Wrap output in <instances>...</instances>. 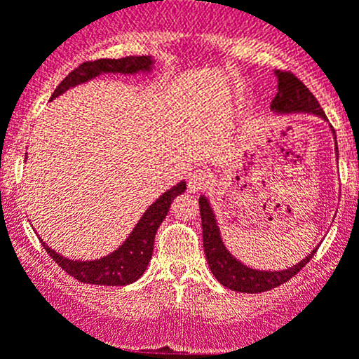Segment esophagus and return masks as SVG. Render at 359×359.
<instances>
[{
  "label": "esophagus",
  "mask_w": 359,
  "mask_h": 359,
  "mask_svg": "<svg viewBox=\"0 0 359 359\" xmlns=\"http://www.w3.org/2000/svg\"><path fill=\"white\" fill-rule=\"evenodd\" d=\"M210 172L208 170H203V168H198V170H194L189 175V191L191 192H196V191H201V189H204L210 184Z\"/></svg>",
  "instance_id": "34e87169"
}]
</instances>
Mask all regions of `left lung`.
Instances as JSON below:
<instances>
[{"mask_svg":"<svg viewBox=\"0 0 359 359\" xmlns=\"http://www.w3.org/2000/svg\"><path fill=\"white\" fill-rule=\"evenodd\" d=\"M278 76V93H276L274 100L271 102V109L278 114H290V112H310L315 116L327 119L324 110L313 93L306 88L305 85L294 76L291 71H276ZM334 140H336V131L332 128ZM336 153H337V141H336ZM199 211H201V222H203V245L204 254H206L208 264L212 276L218 279L224 288H230L238 293H262V291H269L278 286L285 285L290 281L293 276H297L303 267L309 264L310 259L317 249H313L298 262L297 266L290 267L286 271H257L250 269V267L243 266L238 262L230 252L224 247L222 235H219V228L216 224L215 212H212L210 201L204 196L199 198Z\"/></svg>","mask_w":359,"mask_h":359,"instance_id":"left-lung-1","label":"left lung"}]
</instances>
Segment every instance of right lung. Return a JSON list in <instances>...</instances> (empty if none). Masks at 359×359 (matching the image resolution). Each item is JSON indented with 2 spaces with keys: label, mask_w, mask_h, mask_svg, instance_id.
<instances>
[{
  "label": "right lung",
  "mask_w": 359,
  "mask_h": 359,
  "mask_svg": "<svg viewBox=\"0 0 359 359\" xmlns=\"http://www.w3.org/2000/svg\"><path fill=\"white\" fill-rule=\"evenodd\" d=\"M153 59L149 56H128L121 59H97V61H86L83 65L73 69L57 88L54 90L50 100L65 93L73 86L86 83L92 78L102 73H122L135 74L140 71L151 69ZM186 191V182H179L170 191L161 194L151 206L144 211L141 219L137 222L135 230L131 231L126 242L117 250L97 261H71L62 257L56 250L47 247L41 240L47 254L57 262L61 269H65L69 276L86 285H104V286H124L131 285L140 279L147 271L148 262L151 261L153 243L155 235L161 222L170 210L172 201Z\"/></svg>",
  "instance_id": "right-lung-1"
}]
</instances>
